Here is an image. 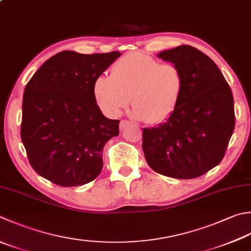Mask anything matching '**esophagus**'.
I'll return each mask as SVG.
<instances>
[{"label": "esophagus", "instance_id": "34e87169", "mask_svg": "<svg viewBox=\"0 0 251 251\" xmlns=\"http://www.w3.org/2000/svg\"><path fill=\"white\" fill-rule=\"evenodd\" d=\"M129 125V122L128 121H125V120H123V121H121V123H120V129L121 130H123V129H125L127 126Z\"/></svg>", "mask_w": 251, "mask_h": 251}]
</instances>
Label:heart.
I'll use <instances>...</instances> for the list:
<instances>
[{"label":"heart","mask_w":251,"mask_h":251,"mask_svg":"<svg viewBox=\"0 0 251 251\" xmlns=\"http://www.w3.org/2000/svg\"><path fill=\"white\" fill-rule=\"evenodd\" d=\"M184 86L177 65L161 64L144 53H130L113 65L111 76L97 78L93 96L100 109L112 117L119 116L131 98V119L155 124L173 114Z\"/></svg>","instance_id":"heart-1"}]
</instances>
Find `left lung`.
<instances>
[{
  "instance_id": "8db88e82",
  "label": "left lung",
  "mask_w": 251,
  "mask_h": 251,
  "mask_svg": "<svg viewBox=\"0 0 251 251\" xmlns=\"http://www.w3.org/2000/svg\"><path fill=\"white\" fill-rule=\"evenodd\" d=\"M156 56L180 68L185 86L173 114L144 128L145 158L156 173L196 178L217 166L226 151L235 127L232 90L217 64L198 49L179 46Z\"/></svg>"
}]
</instances>
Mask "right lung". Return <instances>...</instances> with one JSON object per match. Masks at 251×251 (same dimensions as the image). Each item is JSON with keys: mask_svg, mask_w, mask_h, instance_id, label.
<instances>
[{"mask_svg": "<svg viewBox=\"0 0 251 251\" xmlns=\"http://www.w3.org/2000/svg\"><path fill=\"white\" fill-rule=\"evenodd\" d=\"M119 51L80 54L62 51L34 73L23 98L21 136L32 169L52 183L75 187L98 177L107 141L120 121L102 114L93 82Z\"/></svg>", "mask_w": 251, "mask_h": 251, "instance_id": "obj_1", "label": "right lung"}]
</instances>
